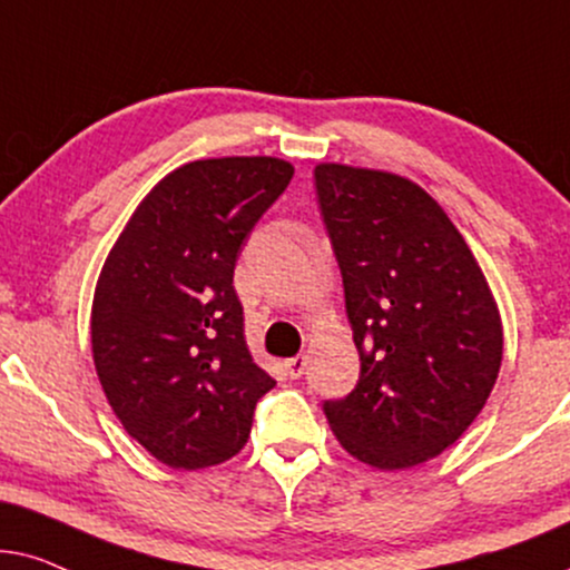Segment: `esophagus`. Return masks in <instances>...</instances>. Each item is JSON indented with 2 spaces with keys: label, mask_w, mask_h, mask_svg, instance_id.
Masks as SVG:
<instances>
[{
  "label": "esophagus",
  "mask_w": 570,
  "mask_h": 570,
  "mask_svg": "<svg viewBox=\"0 0 570 570\" xmlns=\"http://www.w3.org/2000/svg\"><path fill=\"white\" fill-rule=\"evenodd\" d=\"M284 370H286V375L292 377V381H297V377L305 375V370H307V356H305V354L292 356V360L284 362Z\"/></svg>",
  "instance_id": "esophagus-1"
}]
</instances>
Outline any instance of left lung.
I'll use <instances>...</instances> for the list:
<instances>
[{"label": "left lung", "mask_w": 570, "mask_h": 570, "mask_svg": "<svg viewBox=\"0 0 570 570\" xmlns=\"http://www.w3.org/2000/svg\"><path fill=\"white\" fill-rule=\"evenodd\" d=\"M315 187L360 352V383L325 401V416L356 461L385 472L424 464L490 399L503 362L498 302L416 181L328 161L315 166Z\"/></svg>", "instance_id": "left-lung-1"}]
</instances>
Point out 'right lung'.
Returning <instances> with one entry per match:
<instances>
[{
  "label": "right lung",
  "mask_w": 570,
  "mask_h": 570,
  "mask_svg": "<svg viewBox=\"0 0 570 570\" xmlns=\"http://www.w3.org/2000/svg\"><path fill=\"white\" fill-rule=\"evenodd\" d=\"M294 166L273 156L189 161L135 208L98 273L90 348L127 435L171 469H206L245 449L257 367L234 292L242 242Z\"/></svg>",
  "instance_id": "1"
}]
</instances>
